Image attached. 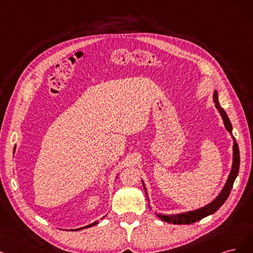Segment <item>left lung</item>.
<instances>
[{
    "mask_svg": "<svg viewBox=\"0 0 253 253\" xmlns=\"http://www.w3.org/2000/svg\"><path fill=\"white\" fill-rule=\"evenodd\" d=\"M213 101L215 103V107L218 110V112L221 113L222 119L224 121V125L227 129V131H229V133L232 135V126L229 119H228L225 110L221 107V105L218 103V99H217V92L215 91L213 94ZM233 137V163H232V168H231V172L229 174V177L224 186L223 190L221 191L217 195V198L211 202L210 204H208L207 206L203 207L201 209L194 210V211H189V212H185V213H180V214H172V215H162V214H158V216L163 219L164 222L170 223V224H177V225H185V224H192L200 221V219L206 217L209 214L214 213L215 211L221 207L223 204L226 202V200L228 199L230 194V191L233 187V183L235 181L236 176H238L239 173V169H240V151H239V145L236 143L234 136ZM144 189L146 192V188L145 185L143 183ZM148 199V198H147Z\"/></svg>",
    "mask_w": 253,
    "mask_h": 253,
    "instance_id": "left-lung-1",
    "label": "left lung"
}]
</instances>
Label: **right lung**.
<instances>
[{
    "label": "right lung",
    "mask_w": 253,
    "mask_h": 253,
    "mask_svg": "<svg viewBox=\"0 0 253 253\" xmlns=\"http://www.w3.org/2000/svg\"><path fill=\"white\" fill-rule=\"evenodd\" d=\"M14 149H15V147H14ZM95 224H97V222H94V223H92V224H90V225H87V226H85V227H83V228H79V229H75V231H78V230H81V229H84V228H89V227H91V226H93V225H95Z\"/></svg>",
    "instance_id": "obj_1"
}]
</instances>
